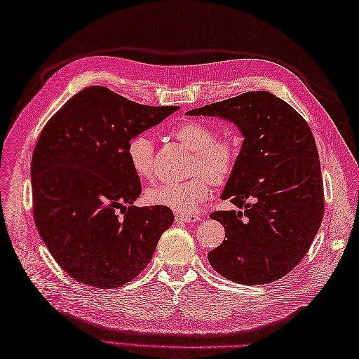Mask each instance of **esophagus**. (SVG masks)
I'll return each instance as SVG.
<instances>
[{
  "mask_svg": "<svg viewBox=\"0 0 359 359\" xmlns=\"http://www.w3.org/2000/svg\"><path fill=\"white\" fill-rule=\"evenodd\" d=\"M175 221L177 222H186V224H194L201 221L198 215H190V213H175Z\"/></svg>",
  "mask_w": 359,
  "mask_h": 359,
  "instance_id": "obj_1",
  "label": "esophagus"
}]
</instances>
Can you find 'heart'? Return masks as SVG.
<instances>
[{
	"instance_id": "obj_1",
	"label": "heart",
	"mask_w": 359,
	"mask_h": 359,
	"mask_svg": "<svg viewBox=\"0 0 359 359\" xmlns=\"http://www.w3.org/2000/svg\"><path fill=\"white\" fill-rule=\"evenodd\" d=\"M172 135L191 152L189 173L194 177L181 182H164L147 190L146 199L152 205L170 208L177 213H191L208 199L215 184H224L236 169L239 144L234 137L215 138V129L198 120H184L172 129ZM128 160L138 178L154 175V142L138 134L128 143Z\"/></svg>"
}]
</instances>
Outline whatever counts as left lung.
<instances>
[{"instance_id":"8db88e82","label":"left lung","mask_w":359,"mask_h":359,"mask_svg":"<svg viewBox=\"0 0 359 359\" xmlns=\"http://www.w3.org/2000/svg\"><path fill=\"white\" fill-rule=\"evenodd\" d=\"M229 120L243 137L221 198L243 212H215L225 238L208 252L216 273L242 285L271 283L308 252L325 213L318 151L311 128L291 104L268 91L187 111Z\"/></svg>"}]
</instances>
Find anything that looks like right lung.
<instances>
[{
	"label": "right lung",
	"mask_w": 359,
	"mask_h": 359,
	"mask_svg": "<svg viewBox=\"0 0 359 359\" xmlns=\"http://www.w3.org/2000/svg\"><path fill=\"white\" fill-rule=\"evenodd\" d=\"M178 109L90 86L43 126L32 156L33 217L51 256L74 280L111 290L151 262L173 213L134 205L142 184L126 149L130 138Z\"/></svg>",
	"instance_id": "right-lung-1"
}]
</instances>
